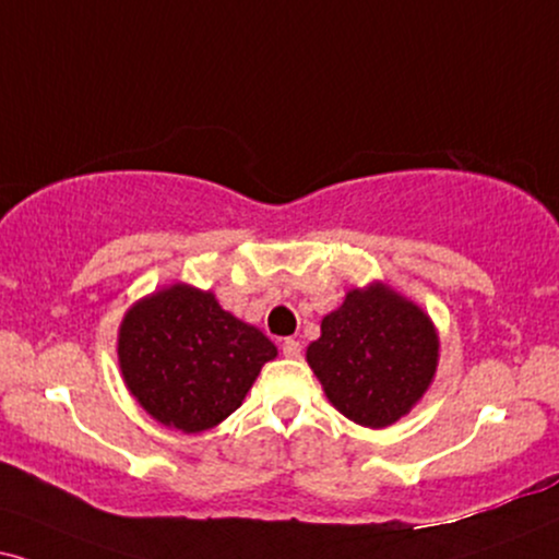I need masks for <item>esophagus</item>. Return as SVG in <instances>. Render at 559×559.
<instances>
[{
	"label": "esophagus",
	"instance_id": "1",
	"mask_svg": "<svg viewBox=\"0 0 559 559\" xmlns=\"http://www.w3.org/2000/svg\"><path fill=\"white\" fill-rule=\"evenodd\" d=\"M281 350H284V356H288V358H299L301 343L296 341V337H286V341L281 343Z\"/></svg>",
	"mask_w": 559,
	"mask_h": 559
}]
</instances>
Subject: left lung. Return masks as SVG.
<instances>
[{"label": "left lung", "mask_w": 559, "mask_h": 559, "mask_svg": "<svg viewBox=\"0 0 559 559\" xmlns=\"http://www.w3.org/2000/svg\"><path fill=\"white\" fill-rule=\"evenodd\" d=\"M307 364L345 418L386 428L418 405L433 381L438 332L418 304L384 284L350 288L322 320Z\"/></svg>", "instance_id": "left-lung-1"}]
</instances>
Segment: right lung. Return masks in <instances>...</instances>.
Listing matches in <instances>:
<instances>
[{"mask_svg": "<svg viewBox=\"0 0 559 559\" xmlns=\"http://www.w3.org/2000/svg\"><path fill=\"white\" fill-rule=\"evenodd\" d=\"M275 356L263 332L224 312L211 292L188 284L136 301L118 330L129 392L154 420L182 433L227 420Z\"/></svg>", "mask_w": 559, "mask_h": 559, "instance_id": "add662e5", "label": "right lung"}]
</instances>
